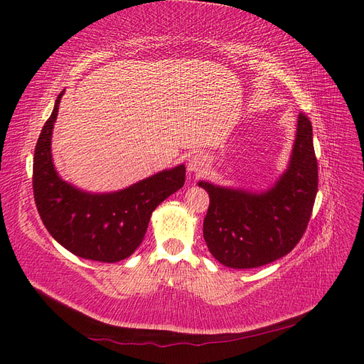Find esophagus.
I'll use <instances>...</instances> for the list:
<instances>
[{
	"mask_svg": "<svg viewBox=\"0 0 364 364\" xmlns=\"http://www.w3.org/2000/svg\"><path fill=\"white\" fill-rule=\"evenodd\" d=\"M206 167V156L203 153H196L188 159V170L193 173H200Z\"/></svg>",
	"mask_w": 364,
	"mask_h": 364,
	"instance_id": "esophagus-1",
	"label": "esophagus"
}]
</instances>
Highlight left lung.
Wrapping results in <instances>:
<instances>
[{"label":"left lung","instance_id":"obj_1","mask_svg":"<svg viewBox=\"0 0 364 364\" xmlns=\"http://www.w3.org/2000/svg\"><path fill=\"white\" fill-rule=\"evenodd\" d=\"M203 238L213 257L232 269H253L287 255L310 222L317 194V159L313 126L297 119L290 167L267 193L252 194L208 182Z\"/></svg>","mask_w":364,"mask_h":364}]
</instances>
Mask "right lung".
I'll use <instances>...</instances> for the list:
<instances>
[{"label":"right lung","instance_id":"add662e5","mask_svg":"<svg viewBox=\"0 0 364 364\" xmlns=\"http://www.w3.org/2000/svg\"><path fill=\"white\" fill-rule=\"evenodd\" d=\"M59 94L43 124L33 159L35 203L51 237L74 255L117 262L141 245L155 208L185 183V167L161 171L126 190L90 194L63 182L51 161V132L56 121Z\"/></svg>","mask_w":364,"mask_h":364}]
</instances>
